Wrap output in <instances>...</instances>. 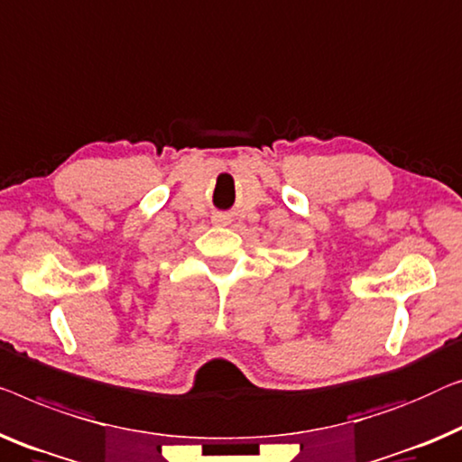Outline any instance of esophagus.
I'll return each mask as SVG.
<instances>
[{
    "instance_id": "obj_1",
    "label": "esophagus",
    "mask_w": 462,
    "mask_h": 462,
    "mask_svg": "<svg viewBox=\"0 0 462 462\" xmlns=\"http://www.w3.org/2000/svg\"><path fill=\"white\" fill-rule=\"evenodd\" d=\"M212 223L218 225V226H225V225L231 223V217L229 215H223V212H218V215L212 217Z\"/></svg>"
}]
</instances>
